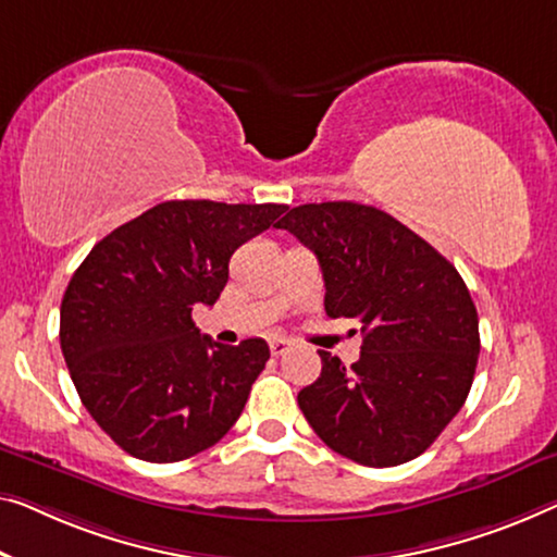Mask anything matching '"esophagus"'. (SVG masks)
Here are the masks:
<instances>
[{
  "label": "esophagus",
  "instance_id": "obj_1",
  "mask_svg": "<svg viewBox=\"0 0 557 557\" xmlns=\"http://www.w3.org/2000/svg\"><path fill=\"white\" fill-rule=\"evenodd\" d=\"M287 350H289V339H285V337H272L270 339V352L275 355V358H277V355H285Z\"/></svg>",
  "mask_w": 557,
  "mask_h": 557
}]
</instances>
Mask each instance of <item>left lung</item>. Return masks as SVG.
Instances as JSON below:
<instances>
[{
  "label": "left lung",
  "instance_id": "left-lung-1",
  "mask_svg": "<svg viewBox=\"0 0 557 557\" xmlns=\"http://www.w3.org/2000/svg\"><path fill=\"white\" fill-rule=\"evenodd\" d=\"M275 227L318 255L330 318L358 320L364 335L350 368L320 350V377L297 395L307 422L368 468L418 458L460 412L475 377L478 310L460 272L370 205H300Z\"/></svg>",
  "mask_w": 557,
  "mask_h": 557
}]
</instances>
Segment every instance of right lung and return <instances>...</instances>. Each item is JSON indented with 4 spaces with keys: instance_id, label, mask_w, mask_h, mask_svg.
<instances>
[{
    "instance_id": "obj_1",
    "label": "right lung",
    "mask_w": 557,
    "mask_h": 557,
    "mask_svg": "<svg viewBox=\"0 0 557 557\" xmlns=\"http://www.w3.org/2000/svg\"><path fill=\"white\" fill-rule=\"evenodd\" d=\"M285 210L170 199L99 239L72 275L60 310L64 362L82 405L124 453L177 462L237 422L270 347L202 337L193 310L218 302L232 252Z\"/></svg>"
}]
</instances>
